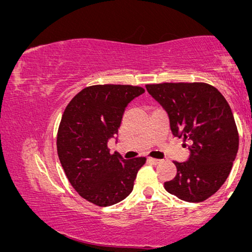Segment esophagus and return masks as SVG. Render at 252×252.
Instances as JSON below:
<instances>
[{
    "label": "esophagus",
    "instance_id": "esophagus-1",
    "mask_svg": "<svg viewBox=\"0 0 252 252\" xmlns=\"http://www.w3.org/2000/svg\"><path fill=\"white\" fill-rule=\"evenodd\" d=\"M148 161L153 163V164H158V163L161 162V160H158V158H148Z\"/></svg>",
    "mask_w": 252,
    "mask_h": 252
}]
</instances>
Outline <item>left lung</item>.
I'll return each instance as SVG.
<instances>
[{"label": "left lung", "instance_id": "1", "mask_svg": "<svg viewBox=\"0 0 252 252\" xmlns=\"http://www.w3.org/2000/svg\"><path fill=\"white\" fill-rule=\"evenodd\" d=\"M166 112L175 137H184L189 157L175 161L177 175L164 189L186 202H202L226 182L239 151V133L224 95L207 83L147 84Z\"/></svg>", "mask_w": 252, "mask_h": 252}]
</instances>
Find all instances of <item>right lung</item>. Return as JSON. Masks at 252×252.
I'll return each mask as SVG.
<instances>
[{
  "label": "right lung",
  "instance_id": "1",
  "mask_svg": "<svg viewBox=\"0 0 252 252\" xmlns=\"http://www.w3.org/2000/svg\"><path fill=\"white\" fill-rule=\"evenodd\" d=\"M144 92L140 87L120 84L88 87L70 100L63 114L57 136L60 163L74 189L99 207L125 200L146 161L125 160L107 148L126 106Z\"/></svg>",
  "mask_w": 252,
  "mask_h": 252
}]
</instances>
